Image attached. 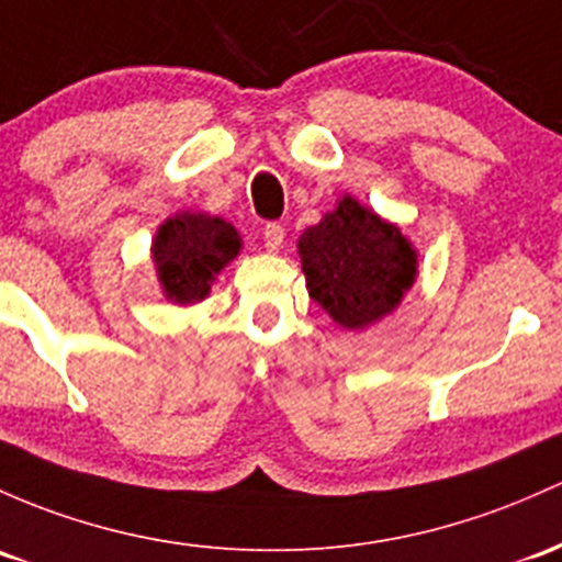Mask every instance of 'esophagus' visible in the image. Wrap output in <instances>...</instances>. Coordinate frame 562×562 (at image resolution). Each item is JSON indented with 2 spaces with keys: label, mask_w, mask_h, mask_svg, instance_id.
I'll return each instance as SVG.
<instances>
[{
  "label": "esophagus",
  "mask_w": 562,
  "mask_h": 562,
  "mask_svg": "<svg viewBox=\"0 0 562 562\" xmlns=\"http://www.w3.org/2000/svg\"><path fill=\"white\" fill-rule=\"evenodd\" d=\"M262 238H265V249L279 251L283 246V227L279 222H268V225L262 227Z\"/></svg>",
  "instance_id": "34e87169"
}]
</instances>
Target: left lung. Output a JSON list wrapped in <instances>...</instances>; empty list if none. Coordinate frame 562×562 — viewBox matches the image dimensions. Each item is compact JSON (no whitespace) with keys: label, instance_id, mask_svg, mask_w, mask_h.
<instances>
[{"label":"left lung","instance_id":"8db88e82","mask_svg":"<svg viewBox=\"0 0 562 562\" xmlns=\"http://www.w3.org/2000/svg\"><path fill=\"white\" fill-rule=\"evenodd\" d=\"M297 249L311 297L346 329H364L394 311L418 265L400 227L353 198L307 227Z\"/></svg>","mask_w":562,"mask_h":562}]
</instances>
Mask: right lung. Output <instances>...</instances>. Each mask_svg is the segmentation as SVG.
I'll list each match as a JSON object with an SVG mask.
<instances>
[{"mask_svg":"<svg viewBox=\"0 0 562 562\" xmlns=\"http://www.w3.org/2000/svg\"><path fill=\"white\" fill-rule=\"evenodd\" d=\"M240 251L231 222L209 214H177L155 235L153 257L166 297L179 305L209 294L214 276Z\"/></svg>","mask_w":562,"mask_h":562,"instance_id":"1","label":"right lung"}]
</instances>
